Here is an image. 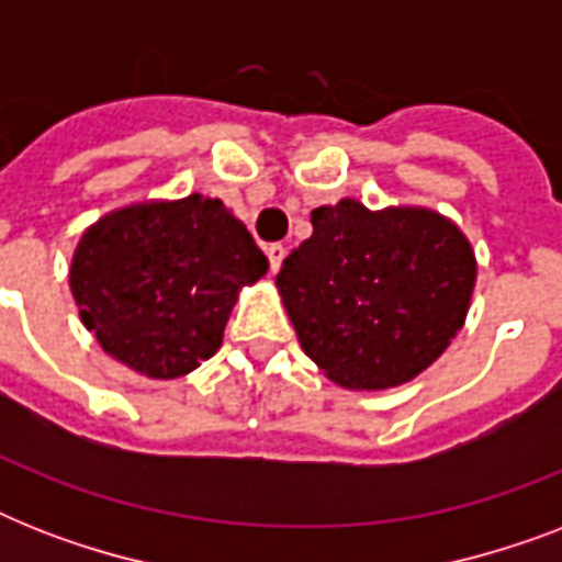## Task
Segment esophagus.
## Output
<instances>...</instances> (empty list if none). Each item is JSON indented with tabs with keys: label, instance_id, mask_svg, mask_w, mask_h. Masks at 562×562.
Here are the masks:
<instances>
[{
	"label": "esophagus",
	"instance_id": "1",
	"mask_svg": "<svg viewBox=\"0 0 562 562\" xmlns=\"http://www.w3.org/2000/svg\"><path fill=\"white\" fill-rule=\"evenodd\" d=\"M265 254H268V262H271V271H280V268H282V259H285V254H289V250H285V245H280V241H277V245H268V247H265Z\"/></svg>",
	"mask_w": 562,
	"mask_h": 562
}]
</instances>
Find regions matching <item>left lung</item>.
Instances as JSON below:
<instances>
[{"label":"left lung","instance_id":"8db88e82","mask_svg":"<svg viewBox=\"0 0 562 562\" xmlns=\"http://www.w3.org/2000/svg\"><path fill=\"white\" fill-rule=\"evenodd\" d=\"M277 289L317 368L350 391H384L423 373L458 335L475 254L440 212H370L344 198L312 212V236L282 262Z\"/></svg>","mask_w":562,"mask_h":562}]
</instances>
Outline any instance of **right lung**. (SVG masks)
<instances>
[{"label": "right lung", "mask_w": 562, "mask_h": 562, "mask_svg": "<svg viewBox=\"0 0 562 562\" xmlns=\"http://www.w3.org/2000/svg\"><path fill=\"white\" fill-rule=\"evenodd\" d=\"M265 271L245 224L218 198L189 194L95 221L69 285L101 350L148 379H178L215 356L238 289Z\"/></svg>", "instance_id": "right-lung-1"}]
</instances>
